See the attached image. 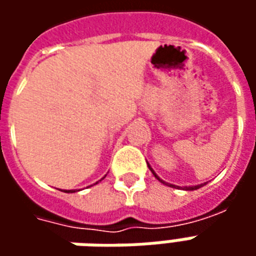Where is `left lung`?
Returning <instances> with one entry per match:
<instances>
[{
  "mask_svg": "<svg viewBox=\"0 0 256 256\" xmlns=\"http://www.w3.org/2000/svg\"><path fill=\"white\" fill-rule=\"evenodd\" d=\"M148 167H150V172H152V174H154V176H155V178H158V180H159V181H160L162 184H164V185H167V186H172V188H180V186H177V185H172V184H167V182H164V181H163V180H162V178L158 177V174H156V172H154V168H152V167L150 166V163H148ZM206 184H207V182L200 184V185H194V186H184V189H185V190H194V189H198V188H202V186H204V185H206Z\"/></svg>",
  "mask_w": 256,
  "mask_h": 256,
  "instance_id": "obj_1",
  "label": "left lung"
}]
</instances>
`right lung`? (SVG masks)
<instances>
[{"instance_id":"1","label":"right lung","mask_w":256,"mask_h":256,"mask_svg":"<svg viewBox=\"0 0 256 256\" xmlns=\"http://www.w3.org/2000/svg\"><path fill=\"white\" fill-rule=\"evenodd\" d=\"M102 178H104V177H102ZM102 178H101V180H102ZM101 180H100V181H101ZM96 184H97V182H96ZM63 192H67V193L71 192V193H74V192H76V190H75V189H71V190H63Z\"/></svg>"}]
</instances>
